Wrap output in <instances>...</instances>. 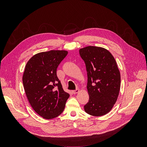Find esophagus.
Instances as JSON below:
<instances>
[{"label": "esophagus", "mask_w": 147, "mask_h": 147, "mask_svg": "<svg viewBox=\"0 0 147 147\" xmlns=\"http://www.w3.org/2000/svg\"><path fill=\"white\" fill-rule=\"evenodd\" d=\"M79 92H80V90H78V89H77V90H76L73 91V93H74V94H77V93H78Z\"/></svg>", "instance_id": "1"}]
</instances>
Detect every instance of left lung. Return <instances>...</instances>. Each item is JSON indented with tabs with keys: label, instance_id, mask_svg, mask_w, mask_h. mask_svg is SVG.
I'll list each match as a JSON object with an SVG mask.
<instances>
[{
	"label": "left lung",
	"instance_id": "1",
	"mask_svg": "<svg viewBox=\"0 0 147 147\" xmlns=\"http://www.w3.org/2000/svg\"><path fill=\"white\" fill-rule=\"evenodd\" d=\"M79 53L86 65L90 96L84 111L92 116H103L113 108L120 90L121 76L116 61L102 47L88 46Z\"/></svg>",
	"mask_w": 147,
	"mask_h": 147
}]
</instances>
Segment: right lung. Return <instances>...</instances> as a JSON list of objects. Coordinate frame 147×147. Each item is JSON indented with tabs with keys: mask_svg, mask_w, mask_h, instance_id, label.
<instances>
[{
	"mask_svg": "<svg viewBox=\"0 0 147 147\" xmlns=\"http://www.w3.org/2000/svg\"><path fill=\"white\" fill-rule=\"evenodd\" d=\"M67 54L65 50L39 53L26 65L23 83L26 96L35 112L45 119L63 113L69 97L56 75L57 67Z\"/></svg>",
	"mask_w": 147,
	"mask_h": 147,
	"instance_id": "add662e5",
	"label": "right lung"
}]
</instances>
